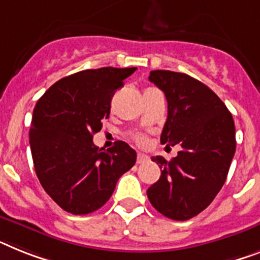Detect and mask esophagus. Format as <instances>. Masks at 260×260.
Wrapping results in <instances>:
<instances>
[{
    "mask_svg": "<svg viewBox=\"0 0 260 260\" xmlns=\"http://www.w3.org/2000/svg\"><path fill=\"white\" fill-rule=\"evenodd\" d=\"M150 158L146 154H142V153H139L138 156H137V164H145V162H147Z\"/></svg>",
    "mask_w": 260,
    "mask_h": 260,
    "instance_id": "1",
    "label": "esophagus"
}]
</instances>
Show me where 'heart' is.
Wrapping results in <instances>:
<instances>
[{"mask_svg":"<svg viewBox=\"0 0 260 260\" xmlns=\"http://www.w3.org/2000/svg\"><path fill=\"white\" fill-rule=\"evenodd\" d=\"M135 139H137V142H139V143H143L146 141L145 137H142V135H137V137H135Z\"/></svg>","mask_w":260,"mask_h":260,"instance_id":"1","label":"heart"}]
</instances>
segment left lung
<instances>
[{
	"mask_svg": "<svg viewBox=\"0 0 260 260\" xmlns=\"http://www.w3.org/2000/svg\"><path fill=\"white\" fill-rule=\"evenodd\" d=\"M167 100L160 143L181 145L171 160L153 156L160 178L147 190L156 211L174 220L198 215L224 184L235 154V125L226 105L198 79L170 70L150 72Z\"/></svg>",
	"mask_w": 260,
	"mask_h": 260,
	"instance_id": "8db88e82",
	"label": "left lung"
}]
</instances>
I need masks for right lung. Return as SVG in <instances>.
Returning <instances> with one entry per match:
<instances>
[{"instance_id":"add662e5","label":"right lung","mask_w":260,"mask_h":260,"mask_svg":"<svg viewBox=\"0 0 260 260\" xmlns=\"http://www.w3.org/2000/svg\"><path fill=\"white\" fill-rule=\"evenodd\" d=\"M137 68L82 70L55 82L34 107L29 142L40 183L65 211L85 215L101 209L137 153L118 141L98 149L93 135L110 115L111 98Z\"/></svg>"}]
</instances>
